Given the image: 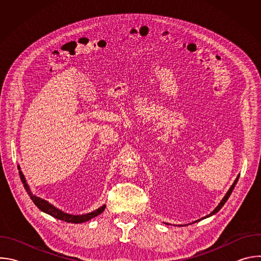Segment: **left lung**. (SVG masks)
I'll list each match as a JSON object with an SVG mask.
<instances>
[{
  "mask_svg": "<svg viewBox=\"0 0 261 261\" xmlns=\"http://www.w3.org/2000/svg\"><path fill=\"white\" fill-rule=\"evenodd\" d=\"M239 177H240V175H238V177H237V179L234 180L233 185L231 186L230 189L228 190V192H227V193H226V195L224 196V198H223V199H222V201L219 203V205H218V206H217V207H216V208H215V210H214V211H213V212H212L210 215H207L206 217H210V216H212V215H215L216 213H218V212H219V211L222 208V206H223V205L225 204V202L228 200L229 196L231 195V193H232V191H233V189H234V187H236V185H237V182H238V179H239ZM198 221H199V220H198ZM195 222H196V221H195Z\"/></svg>",
  "mask_w": 261,
  "mask_h": 261,
  "instance_id": "1",
  "label": "left lung"
}]
</instances>
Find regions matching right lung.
I'll use <instances>...</instances> for the list:
<instances>
[{"label":"right lung","instance_id":"right-lung-1","mask_svg":"<svg viewBox=\"0 0 261 261\" xmlns=\"http://www.w3.org/2000/svg\"><path fill=\"white\" fill-rule=\"evenodd\" d=\"M18 169H19V176H20V179L23 184V187L25 189V191L28 192L30 198L33 200V202L37 205V207H39V210H41L42 212L59 219V220H62V221H65V222H68V223H75V224H79V223H84L86 221H89L93 218H95L96 216L100 215L104 210H105V205L99 207L98 210L92 212V213H89V214H86V215H70V214H66L64 212H62L61 210L55 207L54 205H51L50 203H48L46 200L44 199H41L40 197H37L35 195H33L30 191V188L28 184L25 182V178L22 174V172L20 171V168L18 166Z\"/></svg>","mask_w":261,"mask_h":261}]
</instances>
